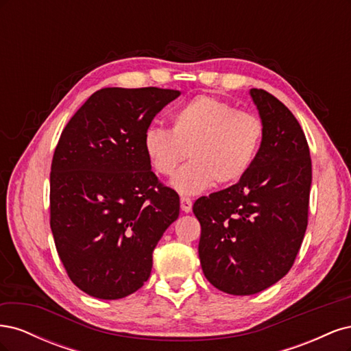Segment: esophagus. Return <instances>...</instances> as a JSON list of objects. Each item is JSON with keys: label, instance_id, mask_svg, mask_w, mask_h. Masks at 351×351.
Wrapping results in <instances>:
<instances>
[{"label": "esophagus", "instance_id": "esophagus-1", "mask_svg": "<svg viewBox=\"0 0 351 351\" xmlns=\"http://www.w3.org/2000/svg\"><path fill=\"white\" fill-rule=\"evenodd\" d=\"M182 210L183 212H190L192 210V206H193V204H192V199L190 197H186V196H182Z\"/></svg>", "mask_w": 351, "mask_h": 351}]
</instances>
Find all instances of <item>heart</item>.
I'll list each match as a JSON object with an SVG mask.
<instances>
[{"instance_id": "1", "label": "heart", "mask_w": 351, "mask_h": 351, "mask_svg": "<svg viewBox=\"0 0 351 351\" xmlns=\"http://www.w3.org/2000/svg\"><path fill=\"white\" fill-rule=\"evenodd\" d=\"M171 129L151 127L143 137L145 152L158 174L173 177V186L196 195L214 183H236L249 171L261 149L263 123L256 114L210 95H199L169 114Z\"/></svg>"}]
</instances>
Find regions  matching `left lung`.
Returning <instances> with one entry per match:
<instances>
[{
  "instance_id": "8db88e82",
  "label": "left lung",
  "mask_w": 351,
  "mask_h": 351,
  "mask_svg": "<svg viewBox=\"0 0 351 351\" xmlns=\"http://www.w3.org/2000/svg\"><path fill=\"white\" fill-rule=\"evenodd\" d=\"M263 123L256 159L239 183L199 197V259L218 290L256 294L289 272L309 215L312 159L299 121L263 89H250Z\"/></svg>"
}]
</instances>
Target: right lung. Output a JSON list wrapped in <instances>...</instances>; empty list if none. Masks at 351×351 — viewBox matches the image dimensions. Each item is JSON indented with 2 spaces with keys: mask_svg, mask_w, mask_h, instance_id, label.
<instances>
[{
  "mask_svg": "<svg viewBox=\"0 0 351 351\" xmlns=\"http://www.w3.org/2000/svg\"><path fill=\"white\" fill-rule=\"evenodd\" d=\"M178 90L104 88L62 130L51 164L49 224L71 282L104 300L139 290L180 214L176 190L151 169L143 137Z\"/></svg>",
  "mask_w": 351,
  "mask_h": 351,
  "instance_id": "add662e5",
  "label": "right lung"
}]
</instances>
